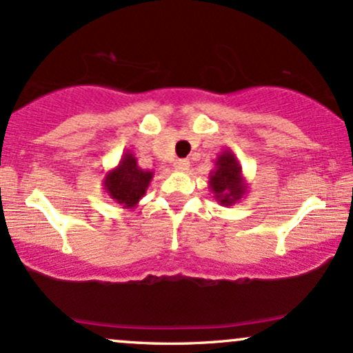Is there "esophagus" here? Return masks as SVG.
Masks as SVG:
<instances>
[{
    "mask_svg": "<svg viewBox=\"0 0 353 353\" xmlns=\"http://www.w3.org/2000/svg\"><path fill=\"white\" fill-rule=\"evenodd\" d=\"M189 165H190L189 159H177L176 163H174V169H176V171H179V172H184V171H188Z\"/></svg>",
    "mask_w": 353,
    "mask_h": 353,
    "instance_id": "1",
    "label": "esophagus"
}]
</instances>
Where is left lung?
<instances>
[{"instance_id":"obj_1","label":"left lung","mask_w":353,"mask_h":353,"mask_svg":"<svg viewBox=\"0 0 353 353\" xmlns=\"http://www.w3.org/2000/svg\"><path fill=\"white\" fill-rule=\"evenodd\" d=\"M209 189L214 194V199L224 208L244 199L249 184L232 149L228 148L219 152L214 161V169H210L209 172Z\"/></svg>"}]
</instances>
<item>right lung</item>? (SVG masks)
Returning <instances> with one entry per match:
<instances>
[{
  "label": "right lung",
  "instance_id": "obj_1",
  "mask_svg": "<svg viewBox=\"0 0 353 353\" xmlns=\"http://www.w3.org/2000/svg\"><path fill=\"white\" fill-rule=\"evenodd\" d=\"M152 177V171L141 169L134 154L125 151L123 152L119 164L106 172L103 179V189L123 209H134L145 196V190L151 184Z\"/></svg>",
  "mask_w": 353,
  "mask_h": 353
}]
</instances>
